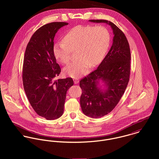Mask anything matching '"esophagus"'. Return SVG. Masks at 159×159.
Wrapping results in <instances>:
<instances>
[{"label":"esophagus","instance_id":"1","mask_svg":"<svg viewBox=\"0 0 159 159\" xmlns=\"http://www.w3.org/2000/svg\"><path fill=\"white\" fill-rule=\"evenodd\" d=\"M73 81H74L75 84H78L79 83V80L77 79V78H74L73 79Z\"/></svg>","mask_w":159,"mask_h":159}]
</instances>
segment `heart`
Instances as JSON below:
<instances>
[{
  "label": "heart",
  "instance_id": "obj_1",
  "mask_svg": "<svg viewBox=\"0 0 159 159\" xmlns=\"http://www.w3.org/2000/svg\"><path fill=\"white\" fill-rule=\"evenodd\" d=\"M64 42L53 46L56 58L62 64L71 60V51H76V61L64 69L68 76L78 78L89 71L90 66L100 64L105 56L110 42L108 30L103 26L78 25L64 37Z\"/></svg>",
  "mask_w": 159,
  "mask_h": 159
}]
</instances>
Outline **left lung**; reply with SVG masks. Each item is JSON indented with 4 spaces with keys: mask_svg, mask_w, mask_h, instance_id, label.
I'll use <instances>...</instances> for the list:
<instances>
[{
    "mask_svg": "<svg viewBox=\"0 0 159 159\" xmlns=\"http://www.w3.org/2000/svg\"><path fill=\"white\" fill-rule=\"evenodd\" d=\"M89 21L108 24L114 35L110 50L97 69L80 82L82 111L92 118H100L113 110L125 91L130 72V49L125 35L114 23L103 20Z\"/></svg>",
    "mask_w": 159,
    "mask_h": 159,
    "instance_id": "8db88e82",
    "label": "left lung"
}]
</instances>
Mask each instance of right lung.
<instances>
[{
  "label": "right lung",
  "instance_id": "right-lung-1",
  "mask_svg": "<svg viewBox=\"0 0 159 159\" xmlns=\"http://www.w3.org/2000/svg\"><path fill=\"white\" fill-rule=\"evenodd\" d=\"M67 25L54 22L42 26L32 36L25 51L24 89L34 111L47 120L63 114L67 92L73 85L71 78L54 80L61 70L53 52L54 38L59 29Z\"/></svg>",
  "mask_w": 159,
  "mask_h": 159
}]
</instances>
